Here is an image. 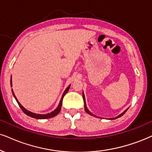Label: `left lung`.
Listing matches in <instances>:
<instances>
[{
	"label": "left lung",
	"mask_w": 152,
	"mask_h": 152,
	"mask_svg": "<svg viewBox=\"0 0 152 152\" xmlns=\"http://www.w3.org/2000/svg\"><path fill=\"white\" fill-rule=\"evenodd\" d=\"M83 99H84V102H85V111L87 112V113H88V114H89V115H94L92 113H91V112H89V110L87 109V106H86V104H85V95H84V94H83ZM128 110V109H127ZM127 110H125L124 112H123V113H122L121 114H120V115H118V116H117V117H115V118H110V120H114V119H116V118H120V117H121L122 115H123V114H124L125 112L127 111Z\"/></svg>",
	"instance_id": "8db88e82"
}]
</instances>
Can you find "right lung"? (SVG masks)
I'll use <instances>...</instances> for the list:
<instances>
[{
  "mask_svg": "<svg viewBox=\"0 0 152 152\" xmlns=\"http://www.w3.org/2000/svg\"><path fill=\"white\" fill-rule=\"evenodd\" d=\"M10 84H11V87H12V79H11V81H10ZM70 86H69L66 89H65V91H64V93H63V96H62V98H61V102H60V104L58 105V106L57 108H56L55 110H53V111L50 112L49 113H47V114H44V115H41V114H36V113H31V112L29 111V110H27V109H25L23 106H22L21 104H20V102H18V99H17L16 96H15V94L13 92L12 89V94L13 96H14L17 102H18V104L19 105V106H20V108H21V109L22 110V111L24 112V113L26 114V115L30 116L31 118H36V119H47V118H52V117H54V116H56L57 115L58 113H59L60 110L61 109V106H62V103H63V97L65 95V94L67 92V91L69 90V89H70Z\"/></svg>",
  "mask_w": 152,
  "mask_h": 152,
  "instance_id": "right-lung-1",
  "label": "right lung"
}]
</instances>
